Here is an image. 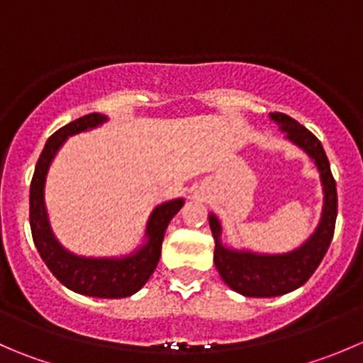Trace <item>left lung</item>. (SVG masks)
Masks as SVG:
<instances>
[{"label":"left lung","mask_w":363,"mask_h":363,"mask_svg":"<svg viewBox=\"0 0 363 363\" xmlns=\"http://www.w3.org/2000/svg\"><path fill=\"white\" fill-rule=\"evenodd\" d=\"M286 138L300 147L318 167L323 186V213L311 238L287 253H255L248 250L228 248L221 242V223L213 213L209 214L211 232L214 238V264L221 280L235 293L248 298L282 296L303 286L321 264L337 220V188L330 170L328 157L321 142L308 129L284 113H271Z\"/></svg>","instance_id":"obj_1"}]
</instances>
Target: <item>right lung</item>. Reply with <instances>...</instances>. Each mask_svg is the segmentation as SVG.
<instances>
[{"label": "right lung", "instance_id": "add662e5", "mask_svg": "<svg viewBox=\"0 0 363 363\" xmlns=\"http://www.w3.org/2000/svg\"><path fill=\"white\" fill-rule=\"evenodd\" d=\"M106 121L101 113L84 115L49 136L31 179L30 225L42 260L67 289L94 298H128L138 293L156 269L164 232L172 218L184 206V199L168 200L154 207L147 221L145 242L124 257H83L65 250L52 234L45 207V179L60 147L69 136L90 131Z\"/></svg>", "mask_w": 363, "mask_h": 363}]
</instances>
